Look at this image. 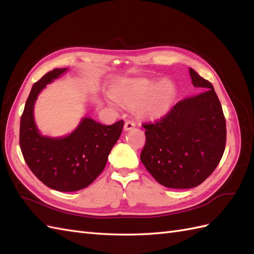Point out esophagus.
Instances as JSON below:
<instances>
[{"mask_svg": "<svg viewBox=\"0 0 254 254\" xmlns=\"http://www.w3.org/2000/svg\"><path fill=\"white\" fill-rule=\"evenodd\" d=\"M134 126H135V123L134 122H132V121H126L125 125H124V129L126 130V131H128V130L132 129Z\"/></svg>", "mask_w": 254, "mask_h": 254, "instance_id": "esophagus-1", "label": "esophagus"}]
</instances>
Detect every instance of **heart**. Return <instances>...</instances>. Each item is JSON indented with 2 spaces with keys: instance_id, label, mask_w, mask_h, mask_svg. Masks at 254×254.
Returning a JSON list of instances; mask_svg holds the SVG:
<instances>
[{
  "instance_id": "b5f03b06",
  "label": "heart",
  "mask_w": 254,
  "mask_h": 254,
  "mask_svg": "<svg viewBox=\"0 0 254 254\" xmlns=\"http://www.w3.org/2000/svg\"><path fill=\"white\" fill-rule=\"evenodd\" d=\"M108 99L110 106L118 108L120 104L133 107L149 118H160L171 109L176 96V84L164 79L158 82L150 78H133L120 82L111 89Z\"/></svg>"
}]
</instances>
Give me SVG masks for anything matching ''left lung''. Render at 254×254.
<instances>
[{
    "mask_svg": "<svg viewBox=\"0 0 254 254\" xmlns=\"http://www.w3.org/2000/svg\"><path fill=\"white\" fill-rule=\"evenodd\" d=\"M202 92L177 103L163 118L145 123L141 161L160 184L191 189L217 167L226 147V119L210 81L190 68Z\"/></svg>",
    "mask_w": 254,
    "mask_h": 254,
    "instance_id": "obj_1",
    "label": "left lung"
}]
</instances>
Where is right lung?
Returning <instances> with one entry per match:
<instances>
[{
	"label": "right lung",
	"mask_w": 254,
	"mask_h": 254,
	"mask_svg": "<svg viewBox=\"0 0 254 254\" xmlns=\"http://www.w3.org/2000/svg\"><path fill=\"white\" fill-rule=\"evenodd\" d=\"M66 70L55 68L34 83L21 117L20 147L30 171L45 186L59 191H75L90 186L104 171L124 121L107 126L83 118L66 136H43L34 120L36 99L48 83Z\"/></svg>",
	"instance_id": "right-lung-1"
}]
</instances>
